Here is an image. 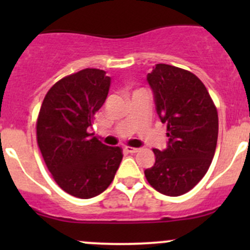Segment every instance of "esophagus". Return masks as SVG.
<instances>
[{
    "mask_svg": "<svg viewBox=\"0 0 250 250\" xmlns=\"http://www.w3.org/2000/svg\"><path fill=\"white\" fill-rule=\"evenodd\" d=\"M125 150L127 151L128 153H135V152H138V151H139V148H137V147H130V146H127V147H125Z\"/></svg>",
    "mask_w": 250,
    "mask_h": 250,
    "instance_id": "1",
    "label": "esophagus"
}]
</instances>
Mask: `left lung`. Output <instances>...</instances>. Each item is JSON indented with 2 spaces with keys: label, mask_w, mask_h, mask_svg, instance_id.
<instances>
[{
  "label": "left lung",
  "mask_w": 250,
  "mask_h": 250,
  "mask_svg": "<svg viewBox=\"0 0 250 250\" xmlns=\"http://www.w3.org/2000/svg\"><path fill=\"white\" fill-rule=\"evenodd\" d=\"M161 122L167 125L165 150L153 148L155 165L145 169L148 184L166 196L184 195L208 170L218 141L216 107L192 72L157 64L147 74Z\"/></svg>",
  "instance_id": "8db88e82"
}]
</instances>
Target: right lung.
<instances>
[{"instance_id": "obj_1", "label": "right lung", "mask_w": 250, "mask_h": 250, "mask_svg": "<svg viewBox=\"0 0 250 250\" xmlns=\"http://www.w3.org/2000/svg\"><path fill=\"white\" fill-rule=\"evenodd\" d=\"M110 84L99 69L62 78L48 90L37 118V144L48 170L65 192L83 200L109 188L123 157L118 146L88 133Z\"/></svg>"}]
</instances>
